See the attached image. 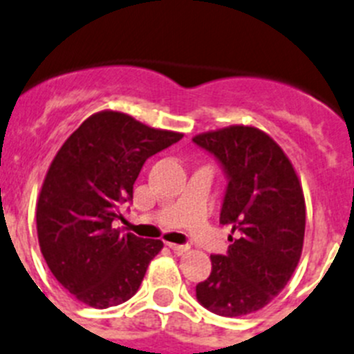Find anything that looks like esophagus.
Instances as JSON below:
<instances>
[{"label": "esophagus", "mask_w": 354, "mask_h": 354, "mask_svg": "<svg viewBox=\"0 0 354 354\" xmlns=\"http://www.w3.org/2000/svg\"><path fill=\"white\" fill-rule=\"evenodd\" d=\"M167 246H169L174 253H178V255H181V253H185V252H188V250H190V246H188V244L167 243Z\"/></svg>", "instance_id": "1"}]
</instances>
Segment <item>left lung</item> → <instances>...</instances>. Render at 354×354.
Wrapping results in <instances>:
<instances>
[{
    "label": "left lung",
    "mask_w": 354,
    "mask_h": 354,
    "mask_svg": "<svg viewBox=\"0 0 354 354\" xmlns=\"http://www.w3.org/2000/svg\"><path fill=\"white\" fill-rule=\"evenodd\" d=\"M194 143L213 155L227 178L220 223L232 225L225 255H211V274L196 286L207 311L243 316L285 288L304 244L306 204L292 162L272 138L232 125Z\"/></svg>",
    "instance_id": "1"
}]
</instances>
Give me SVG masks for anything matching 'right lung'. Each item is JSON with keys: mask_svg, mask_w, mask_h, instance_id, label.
I'll list each match as a JSON object with an SVG mask.
<instances>
[{"mask_svg": "<svg viewBox=\"0 0 354 354\" xmlns=\"http://www.w3.org/2000/svg\"><path fill=\"white\" fill-rule=\"evenodd\" d=\"M183 134L118 111L88 117L52 160L36 209L43 259L80 302L104 309L131 299L162 241L115 229L147 158Z\"/></svg>", "mask_w": 354, "mask_h": 354, "instance_id": "obj_1", "label": "right lung"}]
</instances>
